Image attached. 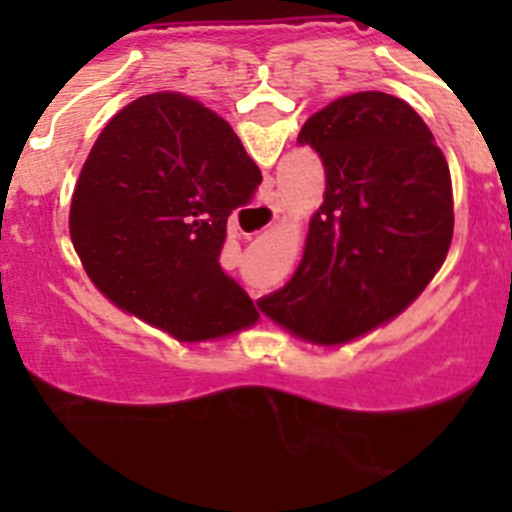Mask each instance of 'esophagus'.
<instances>
[{"instance_id":"esophagus-1","label":"esophagus","mask_w":512,"mask_h":512,"mask_svg":"<svg viewBox=\"0 0 512 512\" xmlns=\"http://www.w3.org/2000/svg\"><path fill=\"white\" fill-rule=\"evenodd\" d=\"M259 210L266 212V215H269V220H274V217H277V212H279V205L274 200H269V202H264V205H259Z\"/></svg>"}]
</instances>
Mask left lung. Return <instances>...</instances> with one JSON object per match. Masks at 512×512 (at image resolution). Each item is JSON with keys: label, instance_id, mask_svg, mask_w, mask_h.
Instances as JSON below:
<instances>
[{"label": "left lung", "instance_id": "8db88e82", "mask_svg": "<svg viewBox=\"0 0 512 512\" xmlns=\"http://www.w3.org/2000/svg\"><path fill=\"white\" fill-rule=\"evenodd\" d=\"M325 200L305 253L261 310L297 336L343 343L395 318L441 269L454 235L449 164L418 112L384 92L330 102L302 125Z\"/></svg>", "mask_w": 512, "mask_h": 512}]
</instances>
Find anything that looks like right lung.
<instances>
[{
	"label": "right lung",
	"mask_w": 512,
	"mask_h": 512,
	"mask_svg": "<svg viewBox=\"0 0 512 512\" xmlns=\"http://www.w3.org/2000/svg\"><path fill=\"white\" fill-rule=\"evenodd\" d=\"M261 184L223 117L176 92L122 107L81 169L71 241L107 300L179 341L256 323L246 289L220 266L228 215Z\"/></svg>",
	"instance_id": "add662e5"
}]
</instances>
